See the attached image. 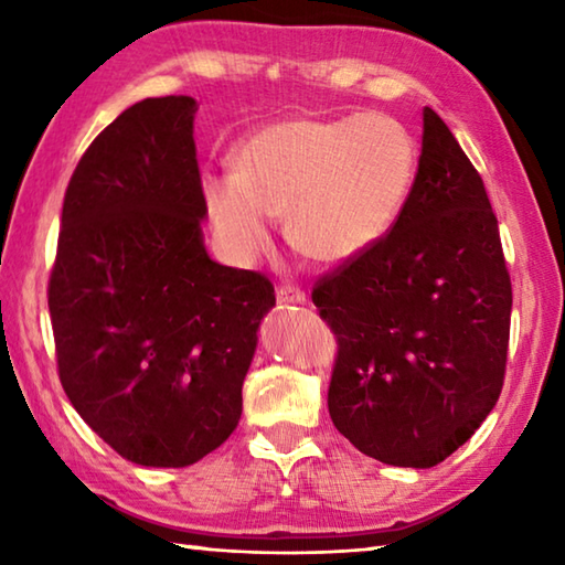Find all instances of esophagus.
<instances>
[{
  "label": "esophagus",
  "mask_w": 565,
  "mask_h": 565,
  "mask_svg": "<svg viewBox=\"0 0 565 565\" xmlns=\"http://www.w3.org/2000/svg\"><path fill=\"white\" fill-rule=\"evenodd\" d=\"M276 301L279 303H303L306 294L299 289V286H281V289L276 291Z\"/></svg>",
  "instance_id": "esophagus-1"
}]
</instances>
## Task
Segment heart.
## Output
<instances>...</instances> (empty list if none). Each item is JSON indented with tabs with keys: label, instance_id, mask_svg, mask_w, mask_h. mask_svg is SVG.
<instances>
[{
	"label": "heart",
	"instance_id": "heart-1",
	"mask_svg": "<svg viewBox=\"0 0 565 565\" xmlns=\"http://www.w3.org/2000/svg\"><path fill=\"white\" fill-rule=\"evenodd\" d=\"M416 177V145L388 114L291 117L256 129L236 151V174L204 179L224 252L252 262L271 242L269 218L306 259L339 266L376 248L396 226Z\"/></svg>",
	"mask_w": 565,
	"mask_h": 565
}]
</instances>
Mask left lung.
I'll use <instances>...</instances> for the list:
<instances>
[{
	"instance_id": "1",
	"label": "left lung",
	"mask_w": 565,
	"mask_h": 565,
	"mask_svg": "<svg viewBox=\"0 0 565 565\" xmlns=\"http://www.w3.org/2000/svg\"><path fill=\"white\" fill-rule=\"evenodd\" d=\"M339 337L329 414L361 454L431 468L501 396L511 279L483 179L434 109L396 226L313 289Z\"/></svg>"
}]
</instances>
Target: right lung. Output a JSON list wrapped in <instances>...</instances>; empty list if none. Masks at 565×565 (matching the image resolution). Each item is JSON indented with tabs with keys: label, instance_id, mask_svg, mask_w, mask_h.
Masks as SVG:
<instances>
[{
	"label": "right lung",
	"instance_id": "add662e5",
	"mask_svg": "<svg viewBox=\"0 0 565 565\" xmlns=\"http://www.w3.org/2000/svg\"><path fill=\"white\" fill-rule=\"evenodd\" d=\"M191 97L141 99L66 186L50 279L60 379L94 434L139 466L184 468L242 418L274 286L209 256Z\"/></svg>",
	"mask_w": 565,
	"mask_h": 565
}]
</instances>
